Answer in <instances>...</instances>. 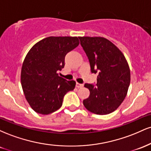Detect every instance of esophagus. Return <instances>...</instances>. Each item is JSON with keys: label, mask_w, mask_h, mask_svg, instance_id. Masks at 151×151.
Here are the masks:
<instances>
[{"label": "esophagus", "mask_w": 151, "mask_h": 151, "mask_svg": "<svg viewBox=\"0 0 151 151\" xmlns=\"http://www.w3.org/2000/svg\"><path fill=\"white\" fill-rule=\"evenodd\" d=\"M84 85H83L82 84H79V83H77V82L76 83V86H77V88H81Z\"/></svg>", "instance_id": "34e87169"}]
</instances>
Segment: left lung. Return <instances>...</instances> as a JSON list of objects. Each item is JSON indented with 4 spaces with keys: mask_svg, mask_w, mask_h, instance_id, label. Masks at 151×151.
<instances>
[{
    "mask_svg": "<svg viewBox=\"0 0 151 151\" xmlns=\"http://www.w3.org/2000/svg\"><path fill=\"white\" fill-rule=\"evenodd\" d=\"M89 59L91 72L98 74L96 85L85 84L89 96L83 101L91 113L105 115L116 110L129 89L131 72L124 54L109 40L101 37H79Z\"/></svg>",
    "mask_w": 151,
    "mask_h": 151,
    "instance_id": "left-lung-1",
    "label": "left lung"
}]
</instances>
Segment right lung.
<instances>
[{
  "mask_svg": "<svg viewBox=\"0 0 151 151\" xmlns=\"http://www.w3.org/2000/svg\"><path fill=\"white\" fill-rule=\"evenodd\" d=\"M77 37H48L33 45L21 70L24 94L35 112L47 115L59 109L63 98L75 87V81L59 76L66 55L79 45Z\"/></svg>",
  "mask_w": 151,
  "mask_h": 151,
  "instance_id": "1",
  "label": "right lung"
}]
</instances>
